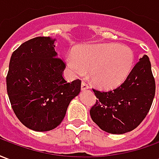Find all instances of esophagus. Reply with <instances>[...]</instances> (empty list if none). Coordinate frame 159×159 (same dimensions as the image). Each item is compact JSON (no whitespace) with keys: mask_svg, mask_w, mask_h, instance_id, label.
Listing matches in <instances>:
<instances>
[{"mask_svg":"<svg viewBox=\"0 0 159 159\" xmlns=\"http://www.w3.org/2000/svg\"><path fill=\"white\" fill-rule=\"evenodd\" d=\"M81 88H82V90H86V89H89V84L86 83V82H84L83 81L82 82V84H81Z\"/></svg>","mask_w":159,"mask_h":159,"instance_id":"esophagus-1","label":"esophagus"}]
</instances>
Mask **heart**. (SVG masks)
<instances>
[{
  "mask_svg": "<svg viewBox=\"0 0 159 159\" xmlns=\"http://www.w3.org/2000/svg\"><path fill=\"white\" fill-rule=\"evenodd\" d=\"M129 48L115 43L84 46L75 50L67 60L70 69L77 75L89 70L90 77L102 88L117 86L126 78L133 64Z\"/></svg>",
  "mask_w": 159,
  "mask_h": 159,
  "instance_id": "obj_1",
  "label": "heart"
}]
</instances>
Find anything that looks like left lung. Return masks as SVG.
I'll return each mask as SVG.
<instances>
[{
    "label": "left lung",
    "mask_w": 159,
    "mask_h": 159,
    "mask_svg": "<svg viewBox=\"0 0 159 159\" xmlns=\"http://www.w3.org/2000/svg\"><path fill=\"white\" fill-rule=\"evenodd\" d=\"M155 89L150 60L145 54L120 86L110 91L93 89L97 100L90 109L91 118L107 133L129 132L147 117Z\"/></svg>",
    "instance_id": "8db88e82"
}]
</instances>
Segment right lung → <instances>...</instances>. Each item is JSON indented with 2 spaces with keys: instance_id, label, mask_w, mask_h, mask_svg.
I'll return each instance as SVG.
<instances>
[{
  "instance_id": "add662e5",
  "label": "right lung",
  "mask_w": 159,
  "mask_h": 159,
  "mask_svg": "<svg viewBox=\"0 0 159 159\" xmlns=\"http://www.w3.org/2000/svg\"><path fill=\"white\" fill-rule=\"evenodd\" d=\"M54 41L38 36L12 52L7 75V90L16 117L35 131L59 126L70 100L81 91V80L66 82V63L57 55Z\"/></svg>"
}]
</instances>
